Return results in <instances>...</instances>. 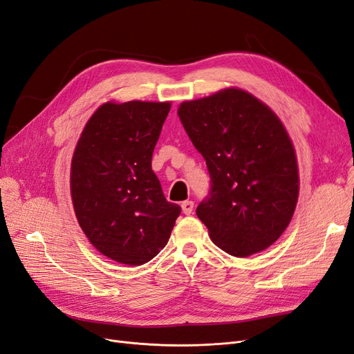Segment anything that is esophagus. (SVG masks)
I'll return each instance as SVG.
<instances>
[{
  "label": "esophagus",
  "instance_id": "34e87169",
  "mask_svg": "<svg viewBox=\"0 0 354 354\" xmlns=\"http://www.w3.org/2000/svg\"><path fill=\"white\" fill-rule=\"evenodd\" d=\"M180 207H182V212H184V214L189 216L194 212V201L187 200V201H184V203L180 204Z\"/></svg>",
  "mask_w": 354,
  "mask_h": 354
}]
</instances>
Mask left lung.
<instances>
[{"mask_svg": "<svg viewBox=\"0 0 354 354\" xmlns=\"http://www.w3.org/2000/svg\"><path fill=\"white\" fill-rule=\"evenodd\" d=\"M179 120L212 178L197 216L233 257L267 250L289 226L299 197L292 140L266 103L241 88L180 103Z\"/></svg>", "mask_w": 354, "mask_h": 354, "instance_id": "left-lung-1", "label": "left lung"}]
</instances>
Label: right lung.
<instances>
[{
  "label": "right lung",
  "mask_w": 354,
  "mask_h": 354,
  "mask_svg": "<svg viewBox=\"0 0 354 354\" xmlns=\"http://www.w3.org/2000/svg\"><path fill=\"white\" fill-rule=\"evenodd\" d=\"M169 102H108L91 115L71 160L78 225L116 263L141 266L166 246L180 214L166 201L151 156Z\"/></svg>",
  "instance_id": "1"
}]
</instances>
